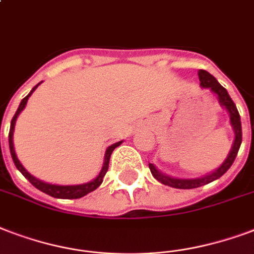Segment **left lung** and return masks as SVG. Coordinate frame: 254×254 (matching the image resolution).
<instances>
[{
    "label": "left lung",
    "instance_id": "8db88e82",
    "mask_svg": "<svg viewBox=\"0 0 254 254\" xmlns=\"http://www.w3.org/2000/svg\"><path fill=\"white\" fill-rule=\"evenodd\" d=\"M198 78H200L201 88L209 89L213 94H216L217 96L218 104L229 114L230 125H232L233 131H235V140H233L232 148H230L228 156H226V158L224 160L221 165L218 166L217 169L210 172V173L201 176V177H196V179H179V177H172V176H168V174L160 172L153 164H149V169L152 172L154 179L160 181L161 184H164V185L177 188V189H194V188H200L202 185H206V184L220 179L222 174L226 173L228 169L232 166L236 156H237V153H239L241 141H243V130H241V120H240L239 110L236 108L233 100L230 98L229 93L226 92V89L224 86H221L220 82L206 70H198Z\"/></svg>",
    "mask_w": 254,
    "mask_h": 254
}]
</instances>
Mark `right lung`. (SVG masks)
Returning <instances> with one entry per match:
<instances>
[{"label":"right lung","mask_w":254,"mask_h":254,"mask_svg":"<svg viewBox=\"0 0 254 254\" xmlns=\"http://www.w3.org/2000/svg\"><path fill=\"white\" fill-rule=\"evenodd\" d=\"M41 82H40V84H41ZM38 85H36V86L30 90V93H29L28 96L25 97L24 100L21 101L18 109H17V112H15L14 117H13V120H11L10 131H9V148H10L11 158H13V161H14L15 168H17V169L22 173V176H24L25 179L29 180V183L32 184L33 187H36L38 190L44 191V193L54 197V198H65V200L81 198V197L86 196V194L90 193V191L96 190L97 188L101 185L102 180H104V177H105L106 172H108V168H109V160H110V156H112V152H113L114 149L117 148V146H120V145L123 144V141H119V142H116V144L110 145V146L106 148L105 157H104V164H102L101 170H100V173H98V176H97L96 179L92 180V181H89V183L78 184V185H57V184H49V183H45V181H41V180L36 179L34 176H32V174L29 173L28 170L25 169L24 165L21 164V161H19L18 157H17V154H15V150H14V144H13V133H14L15 121H17V119H18L19 113L25 109L29 97L32 96V93L36 90Z\"/></svg>","instance_id":"right-lung-1"}]
</instances>
